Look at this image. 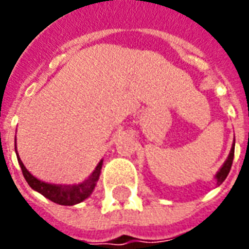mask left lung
<instances>
[{"label": "left lung", "mask_w": 249, "mask_h": 249, "mask_svg": "<svg viewBox=\"0 0 249 249\" xmlns=\"http://www.w3.org/2000/svg\"><path fill=\"white\" fill-rule=\"evenodd\" d=\"M233 156H235V140H233V144H232V148H231V152L228 157H227V160L224 161V164L221 165L217 173L214 175V178H216V184L220 185V184L224 181L227 176H228V173L231 171V167H232V161H233Z\"/></svg>", "instance_id": "8db88e82"}]
</instances>
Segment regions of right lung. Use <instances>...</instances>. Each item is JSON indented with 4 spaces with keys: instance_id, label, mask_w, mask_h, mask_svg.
Instances as JSON below:
<instances>
[{
    "instance_id": "obj_1",
    "label": "right lung",
    "mask_w": 249,
    "mask_h": 249,
    "mask_svg": "<svg viewBox=\"0 0 249 249\" xmlns=\"http://www.w3.org/2000/svg\"><path fill=\"white\" fill-rule=\"evenodd\" d=\"M16 153H17V146H16ZM17 160H18L19 167L22 169L25 180L28 181L30 188L35 189L36 192L41 193L46 198H49L53 203L60 204V205H76V204L82 203L85 198L89 197L92 195L93 189L96 188V184L100 178V173H101V168H103V160H101L97 164V167L94 168L92 175L87 180H84L82 183L73 184V185H61V184L45 183V181L35 178L25 168L24 162L21 161L18 153H17Z\"/></svg>"
}]
</instances>
